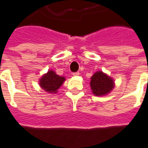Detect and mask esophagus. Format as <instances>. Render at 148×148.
Returning <instances> with one entry per match:
<instances>
[{
	"label": "esophagus",
	"mask_w": 148,
	"mask_h": 148,
	"mask_svg": "<svg viewBox=\"0 0 148 148\" xmlns=\"http://www.w3.org/2000/svg\"><path fill=\"white\" fill-rule=\"evenodd\" d=\"M73 75H74V76H78V75H79V72H75V73H73Z\"/></svg>",
	"instance_id": "1"
}]
</instances>
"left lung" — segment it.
I'll list each match as a JSON object with an SVG mask.
<instances>
[{
  "label": "left lung",
  "mask_w": 148,
  "mask_h": 148,
  "mask_svg": "<svg viewBox=\"0 0 148 148\" xmlns=\"http://www.w3.org/2000/svg\"><path fill=\"white\" fill-rule=\"evenodd\" d=\"M90 87L92 92L96 96L107 95L114 88V81L103 73L102 71H97L91 77Z\"/></svg>",
  "instance_id": "1"
}]
</instances>
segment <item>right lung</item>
Masks as SVG:
<instances>
[{
	"instance_id": "obj_1",
	"label": "right lung",
	"mask_w": 148,
	"mask_h": 148,
	"mask_svg": "<svg viewBox=\"0 0 148 148\" xmlns=\"http://www.w3.org/2000/svg\"><path fill=\"white\" fill-rule=\"evenodd\" d=\"M66 78L64 77L59 76L56 74L55 71L50 70L39 79V86L46 92L56 93L58 92L57 90L63 84Z\"/></svg>"
}]
</instances>
